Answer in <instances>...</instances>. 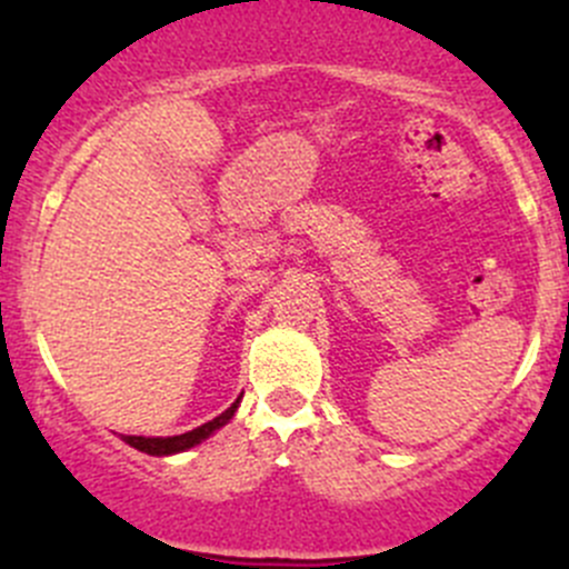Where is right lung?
Instances as JSON below:
<instances>
[{
    "label": "right lung",
    "instance_id": "add662e5",
    "mask_svg": "<svg viewBox=\"0 0 569 569\" xmlns=\"http://www.w3.org/2000/svg\"><path fill=\"white\" fill-rule=\"evenodd\" d=\"M237 407H239V399L233 401V405L228 407V410L222 412V416H217L214 421L203 423V427L192 429V432L176 435V438H142V435H123V440L129 446H134V449L146 451V455H153V457L176 455V451H187V449H192V446H198L200 440L209 438V435L214 432V429L226 427V423L233 418V412H237Z\"/></svg>",
    "mask_w": 569,
    "mask_h": 569
}]
</instances>
